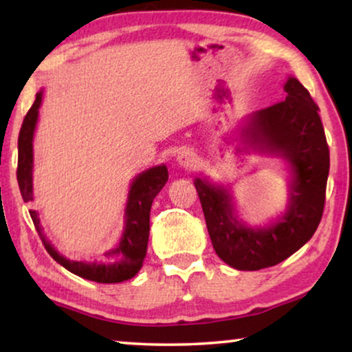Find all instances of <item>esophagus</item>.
I'll use <instances>...</instances> for the list:
<instances>
[{
	"label": "esophagus",
	"mask_w": 352,
	"mask_h": 352,
	"mask_svg": "<svg viewBox=\"0 0 352 352\" xmlns=\"http://www.w3.org/2000/svg\"><path fill=\"white\" fill-rule=\"evenodd\" d=\"M195 162H197L195 160V153L192 152V151H189V148H186V151H182L179 155H177V163H179L182 168L194 166Z\"/></svg>",
	"instance_id": "1"
}]
</instances>
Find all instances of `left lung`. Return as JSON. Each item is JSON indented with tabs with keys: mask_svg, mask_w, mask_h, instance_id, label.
Instances as JSON below:
<instances>
[{
	"mask_svg": "<svg viewBox=\"0 0 352 352\" xmlns=\"http://www.w3.org/2000/svg\"><path fill=\"white\" fill-rule=\"evenodd\" d=\"M283 89L285 99L250 115L243 138L252 147L290 163L285 213L267 228H247L234 214L228 189L200 177L194 181L214 252L239 271H259L292 256L314 235L324 213L330 152L319 107L293 76Z\"/></svg>",
	"mask_w": 352,
	"mask_h": 352,
	"instance_id": "obj_1",
	"label": "left lung"
}]
</instances>
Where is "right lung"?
Wrapping results in <instances>:
<instances>
[{"mask_svg":"<svg viewBox=\"0 0 352 352\" xmlns=\"http://www.w3.org/2000/svg\"><path fill=\"white\" fill-rule=\"evenodd\" d=\"M43 93L36 94V99L23 118L21 133H19V160H17V182L23 201L33 200V133H35L38 109L41 105ZM168 181V170L165 165L153 166L134 177L129 189L126 210H124V228L120 242L112 250L104 253L98 261H72L57 253L43 234L40 218L35 210H30V216L38 235H40L46 252L52 259L64 266L67 271L74 272L86 280L98 283H118L136 276L142 267L147 253L148 230H151V208L152 201Z\"/></svg>","mask_w":352,"mask_h":352,"instance_id":"right-lung-1","label":"right lung"}]
</instances>
